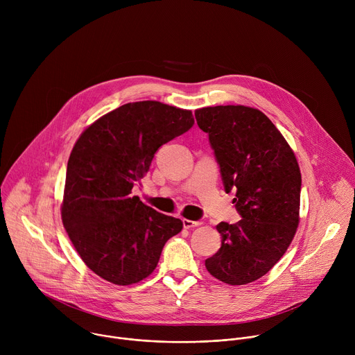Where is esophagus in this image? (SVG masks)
<instances>
[{"mask_svg": "<svg viewBox=\"0 0 355 355\" xmlns=\"http://www.w3.org/2000/svg\"><path fill=\"white\" fill-rule=\"evenodd\" d=\"M182 225L185 229H192V227H198L200 226V222L196 220H189V219H182Z\"/></svg>", "mask_w": 355, "mask_h": 355, "instance_id": "esophagus-1", "label": "esophagus"}]
</instances>
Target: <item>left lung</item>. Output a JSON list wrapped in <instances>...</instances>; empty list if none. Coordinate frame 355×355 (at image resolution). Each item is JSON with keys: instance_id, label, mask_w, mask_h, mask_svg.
I'll return each instance as SVG.
<instances>
[{"instance_id": "1", "label": "left lung", "mask_w": 355, "mask_h": 355, "mask_svg": "<svg viewBox=\"0 0 355 355\" xmlns=\"http://www.w3.org/2000/svg\"><path fill=\"white\" fill-rule=\"evenodd\" d=\"M209 135L225 191L241 219L216 229L222 245L205 260L211 275L244 285L266 275L285 254L297 225L300 170L288 141L259 110L219 105L195 111Z\"/></svg>"}]
</instances>
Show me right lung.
<instances>
[{"label":"right lung","mask_w":355,"mask_h":355,"mask_svg":"<svg viewBox=\"0 0 355 355\" xmlns=\"http://www.w3.org/2000/svg\"><path fill=\"white\" fill-rule=\"evenodd\" d=\"M193 125L192 112L159 101L125 104L89 125L67 163L62 219L85 266L115 285L157 267L182 222L144 205L132 188L156 151Z\"/></svg>","instance_id":"add662e5"}]
</instances>
